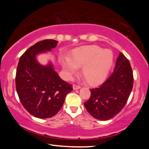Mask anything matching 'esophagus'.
<instances>
[{
    "label": "esophagus",
    "instance_id": "obj_1",
    "mask_svg": "<svg viewBox=\"0 0 149 149\" xmlns=\"http://www.w3.org/2000/svg\"><path fill=\"white\" fill-rule=\"evenodd\" d=\"M80 88H81L80 86H78V85H75V84L73 85V89H74V90H79V89H80Z\"/></svg>",
    "mask_w": 149,
    "mask_h": 149
}]
</instances>
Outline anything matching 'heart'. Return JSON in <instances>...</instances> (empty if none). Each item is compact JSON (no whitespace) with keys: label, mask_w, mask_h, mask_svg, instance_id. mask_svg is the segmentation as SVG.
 <instances>
[{"label":"heart","mask_w":149,"mask_h":149,"mask_svg":"<svg viewBox=\"0 0 149 149\" xmlns=\"http://www.w3.org/2000/svg\"><path fill=\"white\" fill-rule=\"evenodd\" d=\"M61 65L70 77L82 68V74L91 85L102 83L107 77L113 63V53L109 49H102L97 45H88L74 50L70 58L61 59Z\"/></svg>","instance_id":"b5f03b06"}]
</instances>
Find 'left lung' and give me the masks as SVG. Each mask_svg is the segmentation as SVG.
I'll list each match as a JSON object with an SVG mask.
<instances>
[{
  "instance_id": "8db88e82",
  "label": "left lung",
  "mask_w": 149,
  "mask_h": 149,
  "mask_svg": "<svg viewBox=\"0 0 149 149\" xmlns=\"http://www.w3.org/2000/svg\"><path fill=\"white\" fill-rule=\"evenodd\" d=\"M133 81L130 63L120 52L112 74L99 88L90 90V99L84 102L88 112L103 121L113 118L127 103Z\"/></svg>"
}]
</instances>
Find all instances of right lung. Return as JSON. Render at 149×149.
Segmentation results:
<instances>
[{"mask_svg": "<svg viewBox=\"0 0 149 149\" xmlns=\"http://www.w3.org/2000/svg\"><path fill=\"white\" fill-rule=\"evenodd\" d=\"M58 41L45 40L29 47L20 57L16 73V90L22 105L33 116L48 118L61 109L72 85L59 77L51 63L42 65L36 56L50 51Z\"/></svg>", "mask_w": 149, "mask_h": 149, "instance_id": "add662e5", "label": "right lung"}]
</instances>
